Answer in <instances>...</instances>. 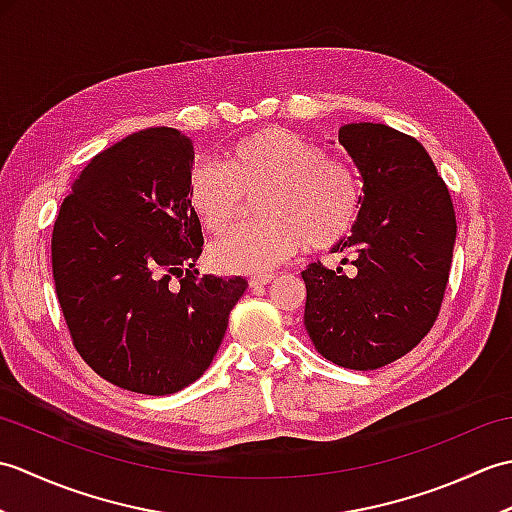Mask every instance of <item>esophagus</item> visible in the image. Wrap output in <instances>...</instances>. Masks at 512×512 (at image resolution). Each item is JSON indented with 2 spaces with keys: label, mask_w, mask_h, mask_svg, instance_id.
<instances>
[{
  "label": "esophagus",
  "mask_w": 512,
  "mask_h": 512,
  "mask_svg": "<svg viewBox=\"0 0 512 512\" xmlns=\"http://www.w3.org/2000/svg\"><path fill=\"white\" fill-rule=\"evenodd\" d=\"M275 279V275H270V273H262V275H253L248 279V286L253 288V290H257V288H264V286H268L270 281Z\"/></svg>",
  "instance_id": "1"
}]
</instances>
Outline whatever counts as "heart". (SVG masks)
<instances>
[{
  "label": "heart",
  "mask_w": 512,
  "mask_h": 512,
  "mask_svg": "<svg viewBox=\"0 0 512 512\" xmlns=\"http://www.w3.org/2000/svg\"><path fill=\"white\" fill-rule=\"evenodd\" d=\"M259 195L262 222L235 228L209 248L220 273H264L299 246L325 250L339 244L356 222L361 191L347 162L288 129L266 127L228 147L224 162L195 158L187 176V204L213 235L224 233Z\"/></svg>",
  "instance_id": "obj_1"
}]
</instances>
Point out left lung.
<instances>
[{"label":"left lung","mask_w":512,"mask_h":512,"mask_svg":"<svg viewBox=\"0 0 512 512\" xmlns=\"http://www.w3.org/2000/svg\"><path fill=\"white\" fill-rule=\"evenodd\" d=\"M339 143L361 171L352 235L332 250L352 273L310 264L306 330L321 356L378 369L411 352L436 323L447 290L455 211L447 184L416 138L380 123H350Z\"/></svg>","instance_id":"1"}]
</instances>
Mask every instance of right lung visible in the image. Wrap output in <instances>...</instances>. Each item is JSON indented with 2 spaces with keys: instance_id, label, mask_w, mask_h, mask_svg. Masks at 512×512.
<instances>
[{
  "instance_id": "obj_1",
  "label": "right lung",
  "mask_w": 512,
  "mask_h": 512,
  "mask_svg": "<svg viewBox=\"0 0 512 512\" xmlns=\"http://www.w3.org/2000/svg\"><path fill=\"white\" fill-rule=\"evenodd\" d=\"M193 140L145 129L94 156L52 228V277L76 352L136 394L198 380L220 347L242 277H198L202 226L187 204Z\"/></svg>"
}]
</instances>
